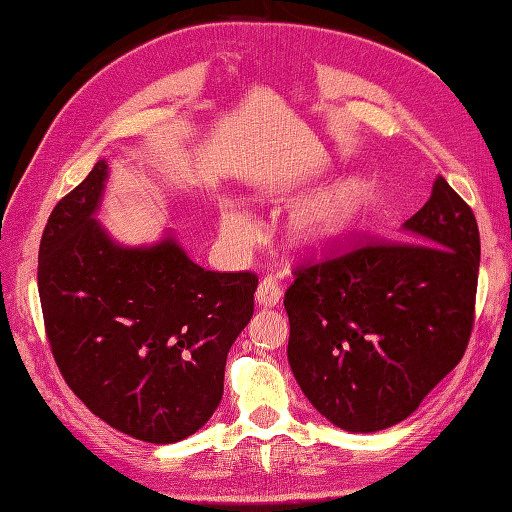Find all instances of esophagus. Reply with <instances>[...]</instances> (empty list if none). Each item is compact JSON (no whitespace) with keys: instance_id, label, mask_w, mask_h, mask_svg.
Segmentation results:
<instances>
[{"instance_id":"obj_1","label":"esophagus","mask_w":512,"mask_h":512,"mask_svg":"<svg viewBox=\"0 0 512 512\" xmlns=\"http://www.w3.org/2000/svg\"><path fill=\"white\" fill-rule=\"evenodd\" d=\"M281 296H283V289L272 276H265L256 289L258 307H274L278 305V301H281Z\"/></svg>"}]
</instances>
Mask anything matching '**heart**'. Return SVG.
<instances>
[{"label":"heart","mask_w":512,"mask_h":512,"mask_svg":"<svg viewBox=\"0 0 512 512\" xmlns=\"http://www.w3.org/2000/svg\"><path fill=\"white\" fill-rule=\"evenodd\" d=\"M359 205L361 191L354 185H343L327 191L325 196L314 200L310 207L294 218L292 243L301 252H321L350 227ZM223 231L238 247L252 245L258 236L254 220L234 207H225L223 211Z\"/></svg>","instance_id":"obj_1"}]
</instances>
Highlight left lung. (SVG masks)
Here are the masks:
<instances>
[{
  "instance_id": "8db88e82",
  "label": "left lung",
  "mask_w": 512,
  "mask_h": 512,
  "mask_svg": "<svg viewBox=\"0 0 512 512\" xmlns=\"http://www.w3.org/2000/svg\"><path fill=\"white\" fill-rule=\"evenodd\" d=\"M403 238L294 267L287 359L334 426L376 432L419 408L464 356L479 274V229L441 176Z\"/></svg>"
}]
</instances>
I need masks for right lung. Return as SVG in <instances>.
Returning a JSON list of instances; mask_svg holds the SVG:
<instances>
[{"label":"right lung","instance_id":"1","mask_svg":"<svg viewBox=\"0 0 512 512\" xmlns=\"http://www.w3.org/2000/svg\"><path fill=\"white\" fill-rule=\"evenodd\" d=\"M100 160L48 216L37 256L46 339L95 417L149 443L205 426L227 352L254 314V272H209L173 238L120 247L98 220Z\"/></svg>","mask_w":512,"mask_h":512}]
</instances>
